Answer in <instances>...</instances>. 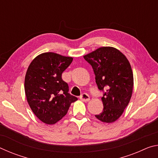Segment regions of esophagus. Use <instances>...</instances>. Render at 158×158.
<instances>
[{"instance_id":"1","label":"esophagus","mask_w":158,"mask_h":158,"mask_svg":"<svg viewBox=\"0 0 158 158\" xmlns=\"http://www.w3.org/2000/svg\"><path fill=\"white\" fill-rule=\"evenodd\" d=\"M80 100L83 102H89L90 100V97L87 93H83L80 96Z\"/></svg>"}]
</instances>
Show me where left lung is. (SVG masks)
I'll return each mask as SVG.
<instances>
[{
    "mask_svg": "<svg viewBox=\"0 0 158 158\" xmlns=\"http://www.w3.org/2000/svg\"><path fill=\"white\" fill-rule=\"evenodd\" d=\"M84 58L92 66L98 89L103 92V111L95 117L108 123L116 121L132 94L133 73L129 61L119 50L111 47L99 48Z\"/></svg>",
    "mask_w": 158,
    "mask_h": 158,
    "instance_id": "1",
    "label": "left lung"
}]
</instances>
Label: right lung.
<instances>
[{"instance_id":"right-lung-1","label":"right lung","mask_w":158,"mask_h":158,"mask_svg":"<svg viewBox=\"0 0 158 158\" xmlns=\"http://www.w3.org/2000/svg\"><path fill=\"white\" fill-rule=\"evenodd\" d=\"M72 57L53 52L43 53L31 63L24 82L28 103L35 115L44 123L53 125L68 113L77 98L68 93L62 73L73 62Z\"/></svg>"}]
</instances>
